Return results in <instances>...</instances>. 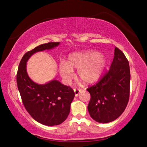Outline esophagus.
<instances>
[{"label": "esophagus", "instance_id": "obj_1", "mask_svg": "<svg viewBox=\"0 0 147 147\" xmlns=\"http://www.w3.org/2000/svg\"><path fill=\"white\" fill-rule=\"evenodd\" d=\"M74 95H75L76 96H77L81 93V91L79 89H74Z\"/></svg>", "mask_w": 147, "mask_h": 147}]
</instances>
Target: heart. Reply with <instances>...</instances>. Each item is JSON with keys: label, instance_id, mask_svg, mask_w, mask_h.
<instances>
[{"label": "heart", "instance_id": "b5f03b06", "mask_svg": "<svg viewBox=\"0 0 147 147\" xmlns=\"http://www.w3.org/2000/svg\"><path fill=\"white\" fill-rule=\"evenodd\" d=\"M107 64L105 56L95 51L74 52L68 57L67 62L59 64V71L65 81L69 82L78 69V75L82 82L88 85L96 82L104 72Z\"/></svg>", "mask_w": 147, "mask_h": 147}]
</instances>
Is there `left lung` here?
Instances as JSON below:
<instances>
[{
  "label": "left lung",
  "mask_w": 147,
  "mask_h": 147,
  "mask_svg": "<svg viewBox=\"0 0 147 147\" xmlns=\"http://www.w3.org/2000/svg\"><path fill=\"white\" fill-rule=\"evenodd\" d=\"M130 69L128 61L115 47L111 67L99 82L87 89L91 98L88 105L90 116L95 121L107 123L123 114L129 101Z\"/></svg>",
  "instance_id": "8db88e82"
}]
</instances>
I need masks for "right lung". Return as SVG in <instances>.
I'll return each mask as SVG.
<instances>
[{"instance_id": "right-lung-1", "label": "right lung", "mask_w": 147, "mask_h": 147, "mask_svg": "<svg viewBox=\"0 0 147 147\" xmlns=\"http://www.w3.org/2000/svg\"><path fill=\"white\" fill-rule=\"evenodd\" d=\"M59 42H49L27 52L19 64L17 85L22 102L26 110L34 119L46 126H56L66 119L74 92L57 80H52L44 85L37 84L27 73L26 63L36 52L52 49Z\"/></svg>"}]
</instances>
